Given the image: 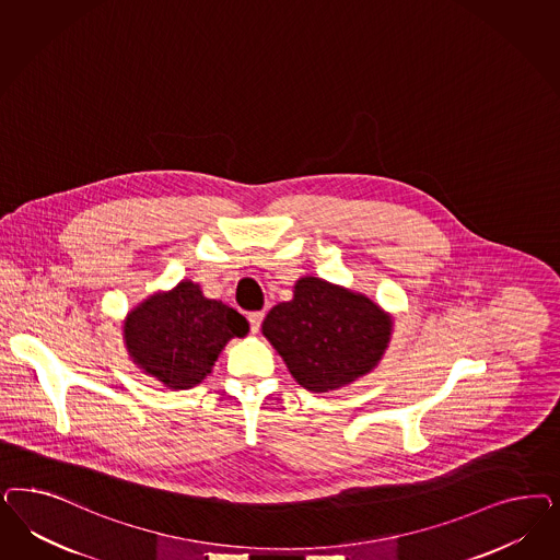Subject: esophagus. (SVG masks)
Here are the masks:
<instances>
[{"label": "esophagus", "instance_id": "esophagus-1", "mask_svg": "<svg viewBox=\"0 0 560 560\" xmlns=\"http://www.w3.org/2000/svg\"><path fill=\"white\" fill-rule=\"evenodd\" d=\"M247 319H249V327H252L253 334H257L259 327H261V322H264V311H253V313L247 315Z\"/></svg>", "mask_w": 560, "mask_h": 560}]
</instances>
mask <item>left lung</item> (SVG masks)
Returning a JSON list of instances; mask_svg holds the SVG:
<instances>
[{
  "instance_id": "1",
  "label": "left lung",
  "mask_w": 560,
  "mask_h": 560,
  "mask_svg": "<svg viewBox=\"0 0 560 560\" xmlns=\"http://www.w3.org/2000/svg\"><path fill=\"white\" fill-rule=\"evenodd\" d=\"M264 336L308 392H329L381 361L392 319L371 299L319 278H301L289 303L271 308Z\"/></svg>"
}]
</instances>
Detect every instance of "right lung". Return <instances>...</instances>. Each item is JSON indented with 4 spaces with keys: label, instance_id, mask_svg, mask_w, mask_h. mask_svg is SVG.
<instances>
[{
    "label": "right lung",
    "instance_id": "obj_1",
    "mask_svg": "<svg viewBox=\"0 0 560 560\" xmlns=\"http://www.w3.org/2000/svg\"><path fill=\"white\" fill-rule=\"evenodd\" d=\"M126 342L133 361L171 389L203 380L231 338L249 331L233 307L206 299L198 284L180 282L127 315Z\"/></svg>",
    "mask_w": 560,
    "mask_h": 560
}]
</instances>
